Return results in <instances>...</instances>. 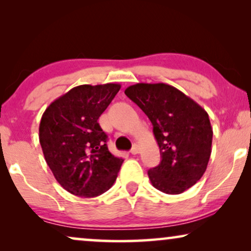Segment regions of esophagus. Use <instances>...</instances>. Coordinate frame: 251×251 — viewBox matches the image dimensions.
Returning <instances> with one entry per match:
<instances>
[{"label": "esophagus", "instance_id": "esophagus-1", "mask_svg": "<svg viewBox=\"0 0 251 251\" xmlns=\"http://www.w3.org/2000/svg\"><path fill=\"white\" fill-rule=\"evenodd\" d=\"M130 153L132 154V155H136V154L139 153V146L138 145H135L131 149V151H130Z\"/></svg>", "mask_w": 251, "mask_h": 251}]
</instances>
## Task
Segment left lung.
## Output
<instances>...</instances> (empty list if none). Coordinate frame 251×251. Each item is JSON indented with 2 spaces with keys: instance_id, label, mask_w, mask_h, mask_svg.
<instances>
[{
  "instance_id": "1",
  "label": "left lung",
  "mask_w": 251,
  "mask_h": 251,
  "mask_svg": "<svg viewBox=\"0 0 251 251\" xmlns=\"http://www.w3.org/2000/svg\"><path fill=\"white\" fill-rule=\"evenodd\" d=\"M125 94L153 125L162 160L149 170L151 183L167 194H180L203 176L211 154L208 113L173 85L137 83Z\"/></svg>"
}]
</instances>
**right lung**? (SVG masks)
Masks as SVG:
<instances>
[{
  "label": "right lung",
  "instance_id": "add662e5",
  "mask_svg": "<svg viewBox=\"0 0 251 251\" xmlns=\"http://www.w3.org/2000/svg\"><path fill=\"white\" fill-rule=\"evenodd\" d=\"M121 85L82 84L53 100L40 122L39 138L54 178L81 198L98 197L113 186L123 160L108 151L98 123Z\"/></svg>",
  "mask_w": 251,
  "mask_h": 251
}]
</instances>
